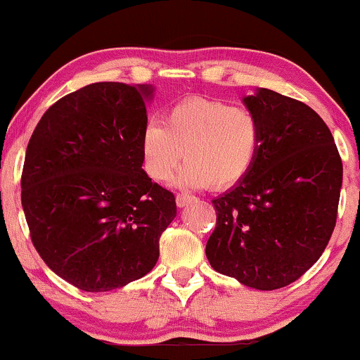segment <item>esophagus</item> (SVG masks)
Here are the masks:
<instances>
[{
  "label": "esophagus",
  "instance_id": "34e87169",
  "mask_svg": "<svg viewBox=\"0 0 360 360\" xmlns=\"http://www.w3.org/2000/svg\"><path fill=\"white\" fill-rule=\"evenodd\" d=\"M193 201H196V198L191 196V194H176V203L179 208L188 206L189 203H193Z\"/></svg>",
  "mask_w": 360,
  "mask_h": 360
}]
</instances>
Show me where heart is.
<instances>
[{
	"mask_svg": "<svg viewBox=\"0 0 360 360\" xmlns=\"http://www.w3.org/2000/svg\"><path fill=\"white\" fill-rule=\"evenodd\" d=\"M260 142L262 128L252 111L189 98L164 113L162 125L146 127L140 150L143 169L154 181L171 179L184 157L179 184L226 189L249 174Z\"/></svg>",
	"mask_w": 360,
	"mask_h": 360,
	"instance_id": "1",
	"label": "heart"
}]
</instances>
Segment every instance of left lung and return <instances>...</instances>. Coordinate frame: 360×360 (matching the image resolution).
Instances as JSON below:
<instances>
[{"instance_id":"8db88e82","label":"left lung","mask_w":360,"mask_h":360,"mask_svg":"<svg viewBox=\"0 0 360 360\" xmlns=\"http://www.w3.org/2000/svg\"><path fill=\"white\" fill-rule=\"evenodd\" d=\"M243 103L262 128L250 172L213 200L206 257L217 272L272 291L295 283L323 254L337 221L342 159L315 110L260 88Z\"/></svg>"}]
</instances>
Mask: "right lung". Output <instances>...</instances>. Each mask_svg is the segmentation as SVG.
Returning a JSON list of instances; mask_svg holds the SVG:
<instances>
[{
	"mask_svg": "<svg viewBox=\"0 0 360 360\" xmlns=\"http://www.w3.org/2000/svg\"><path fill=\"white\" fill-rule=\"evenodd\" d=\"M150 86L94 82L37 123L22 172L30 238L51 269L81 291L123 288L152 271L176 198L142 169Z\"/></svg>",
	"mask_w": 360,
	"mask_h": 360,
	"instance_id": "obj_1",
	"label": "right lung"
}]
</instances>
